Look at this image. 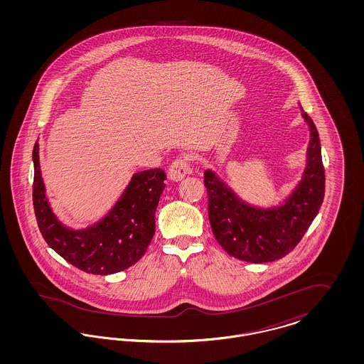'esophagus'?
Masks as SVG:
<instances>
[{"label":"esophagus","instance_id":"1","mask_svg":"<svg viewBox=\"0 0 364 364\" xmlns=\"http://www.w3.org/2000/svg\"><path fill=\"white\" fill-rule=\"evenodd\" d=\"M191 173L190 162L187 158L184 156H178L176 158L173 162L169 166L168 176L171 180L173 181H180L181 178H184L187 174Z\"/></svg>","mask_w":364,"mask_h":364}]
</instances>
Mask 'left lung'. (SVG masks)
I'll return each instance as SVG.
<instances>
[{
  "mask_svg": "<svg viewBox=\"0 0 364 364\" xmlns=\"http://www.w3.org/2000/svg\"><path fill=\"white\" fill-rule=\"evenodd\" d=\"M301 109V107H300ZM307 165L292 195L282 206L252 208L240 199L213 171L205 172L211 230L230 257L251 263L281 259L303 239L325 196V169L321 140L311 117Z\"/></svg>",
  "mask_w": 364,
  "mask_h": 364,
  "instance_id": "8db88e82",
  "label": "left lung"
}]
</instances>
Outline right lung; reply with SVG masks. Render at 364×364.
Returning <instances> with one entry per match:
<instances>
[{
	"instance_id": "obj_1",
	"label": "right lung",
	"mask_w": 364,
	"mask_h": 364,
	"mask_svg": "<svg viewBox=\"0 0 364 364\" xmlns=\"http://www.w3.org/2000/svg\"><path fill=\"white\" fill-rule=\"evenodd\" d=\"M33 161L36 223L45 242L60 257L86 273L107 276L128 269L144 255L156 232V206L165 188L166 174L162 169L134 174L104 220L87 229L73 230L57 220L48 202L38 141Z\"/></svg>"
}]
</instances>
